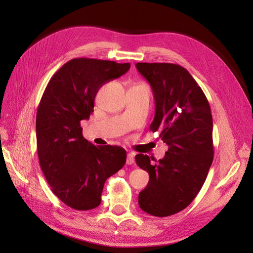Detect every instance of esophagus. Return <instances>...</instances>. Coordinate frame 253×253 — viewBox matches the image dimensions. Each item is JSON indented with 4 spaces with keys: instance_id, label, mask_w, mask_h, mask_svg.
Returning a JSON list of instances; mask_svg holds the SVG:
<instances>
[{
    "instance_id": "obj_1",
    "label": "esophagus",
    "mask_w": 253,
    "mask_h": 253,
    "mask_svg": "<svg viewBox=\"0 0 253 253\" xmlns=\"http://www.w3.org/2000/svg\"><path fill=\"white\" fill-rule=\"evenodd\" d=\"M135 163V158H134V154L133 153H129L127 154V158H126V165H133Z\"/></svg>"
}]
</instances>
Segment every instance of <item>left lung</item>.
Segmentation results:
<instances>
[{
	"instance_id": "1",
	"label": "left lung",
	"mask_w": 253,
	"mask_h": 253,
	"mask_svg": "<svg viewBox=\"0 0 253 253\" xmlns=\"http://www.w3.org/2000/svg\"><path fill=\"white\" fill-rule=\"evenodd\" d=\"M136 68L154 94L155 117L150 131H158L168 145L166 156L158 162L148 155L135 156L136 164L150 175L138 204L151 215L170 216L192 203L212 165L211 109L203 89L182 66L137 63Z\"/></svg>"
}]
</instances>
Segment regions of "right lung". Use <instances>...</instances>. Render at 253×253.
<instances>
[{"label":"right lung","mask_w":253,"mask_h":253,"mask_svg":"<svg viewBox=\"0 0 253 253\" xmlns=\"http://www.w3.org/2000/svg\"><path fill=\"white\" fill-rule=\"evenodd\" d=\"M129 67L76 58L57 71L44 90L36 118L38 157L53 194L73 209L85 211L100 205L105 180L126 164L124 148L96 147L83 137L80 122L94 112L99 88Z\"/></svg>","instance_id":"1"}]
</instances>
